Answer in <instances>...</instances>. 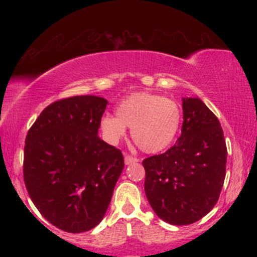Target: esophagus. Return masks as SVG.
Masks as SVG:
<instances>
[{
	"mask_svg": "<svg viewBox=\"0 0 257 257\" xmlns=\"http://www.w3.org/2000/svg\"><path fill=\"white\" fill-rule=\"evenodd\" d=\"M139 159L137 157H133V156L128 155V153H124V163L125 164H133L137 163Z\"/></svg>",
	"mask_w": 257,
	"mask_h": 257,
	"instance_id": "esophagus-1",
	"label": "esophagus"
}]
</instances>
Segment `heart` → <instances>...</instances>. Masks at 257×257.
Returning a JSON list of instances; mask_svg holds the SVG:
<instances>
[{"label": "heart", "mask_w": 257, "mask_h": 257, "mask_svg": "<svg viewBox=\"0 0 257 257\" xmlns=\"http://www.w3.org/2000/svg\"><path fill=\"white\" fill-rule=\"evenodd\" d=\"M180 122L178 102L159 94L138 91L119 102L116 116H102L100 131L106 141L116 144L125 135V128H131L132 139L139 149L157 153L172 144Z\"/></svg>", "instance_id": "obj_1"}]
</instances>
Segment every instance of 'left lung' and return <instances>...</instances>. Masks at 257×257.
<instances>
[{
  "label": "left lung",
  "instance_id": "left-lung-1",
  "mask_svg": "<svg viewBox=\"0 0 257 257\" xmlns=\"http://www.w3.org/2000/svg\"><path fill=\"white\" fill-rule=\"evenodd\" d=\"M181 135L162 155L143 161L145 193L159 219L190 225L205 216L220 197L227 147L217 117L198 98L182 100Z\"/></svg>",
  "mask_w": 257,
  "mask_h": 257
}]
</instances>
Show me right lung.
<instances>
[{"label": "right lung", "instance_id": "add662e5", "mask_svg": "<svg viewBox=\"0 0 257 257\" xmlns=\"http://www.w3.org/2000/svg\"><path fill=\"white\" fill-rule=\"evenodd\" d=\"M107 100L71 96L41 112L25 139L23 174L29 196L53 226L70 233L99 225L124 158L99 138Z\"/></svg>", "mask_w": 257, "mask_h": 257}]
</instances>
